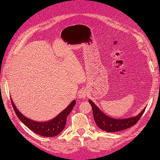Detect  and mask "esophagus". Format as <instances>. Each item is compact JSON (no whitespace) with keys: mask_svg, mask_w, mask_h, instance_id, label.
Masks as SVG:
<instances>
[{"mask_svg":"<svg viewBox=\"0 0 160 160\" xmlns=\"http://www.w3.org/2000/svg\"><path fill=\"white\" fill-rule=\"evenodd\" d=\"M88 91L86 89H81L79 92V95H78V98L80 99H84L88 96Z\"/></svg>","mask_w":160,"mask_h":160,"instance_id":"obj_1","label":"esophagus"}]
</instances>
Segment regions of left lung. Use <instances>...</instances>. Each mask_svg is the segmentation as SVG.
<instances>
[{"label": "left lung", "mask_w": 160, "mask_h": 160, "mask_svg": "<svg viewBox=\"0 0 160 160\" xmlns=\"http://www.w3.org/2000/svg\"><path fill=\"white\" fill-rule=\"evenodd\" d=\"M89 102L92 107L93 118H94L97 126L102 130L108 132H118V131L126 130L127 128L132 127L140 119L146 109V108L143 109V110L135 117L118 119V118H112L103 113L98 108V106H96L95 103L91 100H89Z\"/></svg>", "instance_id": "obj_1"}]
</instances>
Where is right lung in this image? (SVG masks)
I'll list each match as a JSON object with an SVG mask.
<instances>
[{
  "instance_id": "add662e5",
  "label": "right lung",
  "mask_w": 160,
  "mask_h": 160,
  "mask_svg": "<svg viewBox=\"0 0 160 160\" xmlns=\"http://www.w3.org/2000/svg\"><path fill=\"white\" fill-rule=\"evenodd\" d=\"M11 101L16 114L25 126H27L30 130L33 131L34 132L39 134V135L48 137L57 136L64 130L66 123H67V116L70 114V112L73 109L76 102V101L73 100L63 111H62L55 118L47 121L39 122L33 121L29 118L25 117L16 107L12 98Z\"/></svg>"
}]
</instances>
